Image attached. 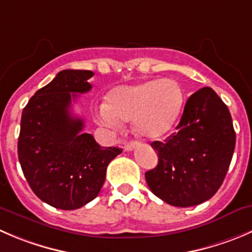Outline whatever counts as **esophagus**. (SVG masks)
<instances>
[{"label": "esophagus", "mask_w": 252, "mask_h": 252, "mask_svg": "<svg viewBox=\"0 0 252 252\" xmlns=\"http://www.w3.org/2000/svg\"><path fill=\"white\" fill-rule=\"evenodd\" d=\"M136 145H138V141H129V143H126V145H124V149H126V151H130L133 150Z\"/></svg>", "instance_id": "1"}]
</instances>
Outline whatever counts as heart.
<instances>
[{"mask_svg":"<svg viewBox=\"0 0 252 252\" xmlns=\"http://www.w3.org/2000/svg\"><path fill=\"white\" fill-rule=\"evenodd\" d=\"M107 102L97 109L99 123L114 128L119 121H133L139 135L156 140L170 133L177 123L185 94L173 80H150L112 90Z\"/></svg>","mask_w":252,"mask_h":252,"instance_id":"heart-1","label":"heart"}]
</instances>
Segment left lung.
<instances>
[{
    "label": "left lung",
    "instance_id": "8db88e82",
    "mask_svg": "<svg viewBox=\"0 0 252 252\" xmlns=\"http://www.w3.org/2000/svg\"><path fill=\"white\" fill-rule=\"evenodd\" d=\"M177 130L154 141L158 163L145 172L155 196L175 207L208 201L223 183L235 149V131L228 107L203 87L186 102Z\"/></svg>",
    "mask_w": 252,
    "mask_h": 252
}]
</instances>
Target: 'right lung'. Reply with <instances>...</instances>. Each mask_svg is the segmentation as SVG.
<instances>
[{
    "instance_id": "1",
    "label": "right lung",
    "mask_w": 252,
    "mask_h": 252,
    "mask_svg": "<svg viewBox=\"0 0 252 252\" xmlns=\"http://www.w3.org/2000/svg\"><path fill=\"white\" fill-rule=\"evenodd\" d=\"M90 70H63L22 112L18 158L32 191L49 206L79 209L98 196L108 163L122 153L102 148L70 112L76 94L92 89Z\"/></svg>"
}]
</instances>
